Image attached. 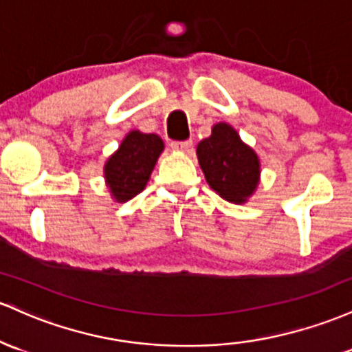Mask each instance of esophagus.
<instances>
[{"label":"esophagus","instance_id":"1","mask_svg":"<svg viewBox=\"0 0 352 352\" xmlns=\"http://www.w3.org/2000/svg\"><path fill=\"white\" fill-rule=\"evenodd\" d=\"M171 148L175 149V151L188 153V151H191L192 141H175V143H171Z\"/></svg>","mask_w":352,"mask_h":352}]
</instances>
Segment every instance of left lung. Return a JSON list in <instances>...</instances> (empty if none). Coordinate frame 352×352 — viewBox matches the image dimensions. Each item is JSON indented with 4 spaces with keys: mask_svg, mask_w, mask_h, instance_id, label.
<instances>
[{
    "mask_svg": "<svg viewBox=\"0 0 352 352\" xmlns=\"http://www.w3.org/2000/svg\"><path fill=\"white\" fill-rule=\"evenodd\" d=\"M196 156L209 188L229 203H246L258 189L261 179L259 156L231 124L212 126L211 136L197 144Z\"/></svg>",
    "mask_w": 352,
    "mask_h": 352,
    "instance_id": "8db88e82",
    "label": "left lung"
}]
</instances>
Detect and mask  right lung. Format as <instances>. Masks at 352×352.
<instances>
[{"label": "right lung", "mask_w": 352, "mask_h": 352, "mask_svg": "<svg viewBox=\"0 0 352 352\" xmlns=\"http://www.w3.org/2000/svg\"><path fill=\"white\" fill-rule=\"evenodd\" d=\"M163 151V140L155 133L133 129L126 134L102 169L106 188L116 203H126L143 191Z\"/></svg>", "instance_id": "right-lung-1"}]
</instances>
